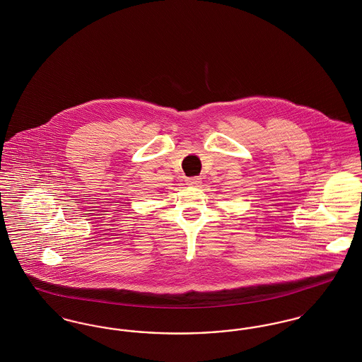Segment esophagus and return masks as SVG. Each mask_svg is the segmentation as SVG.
I'll use <instances>...</instances> for the list:
<instances>
[{
    "instance_id": "34e87169",
    "label": "esophagus",
    "mask_w": 362,
    "mask_h": 362,
    "mask_svg": "<svg viewBox=\"0 0 362 362\" xmlns=\"http://www.w3.org/2000/svg\"><path fill=\"white\" fill-rule=\"evenodd\" d=\"M186 183H187L189 186H198V185L201 183V177H198V176L187 177V179H186Z\"/></svg>"
}]
</instances>
